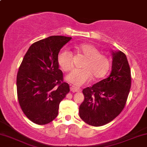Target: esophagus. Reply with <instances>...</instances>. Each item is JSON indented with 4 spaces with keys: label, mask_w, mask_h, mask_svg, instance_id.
Returning <instances> with one entry per match:
<instances>
[{
    "label": "esophagus",
    "mask_w": 147,
    "mask_h": 147,
    "mask_svg": "<svg viewBox=\"0 0 147 147\" xmlns=\"http://www.w3.org/2000/svg\"><path fill=\"white\" fill-rule=\"evenodd\" d=\"M70 90L73 93H80V92H81V88L75 87V86H71L70 88Z\"/></svg>",
    "instance_id": "esophagus-1"
}]
</instances>
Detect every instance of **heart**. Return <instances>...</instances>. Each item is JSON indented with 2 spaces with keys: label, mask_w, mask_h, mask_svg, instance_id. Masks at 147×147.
Listing matches in <instances>:
<instances>
[{
  "label": "heart",
  "mask_w": 147,
  "mask_h": 147,
  "mask_svg": "<svg viewBox=\"0 0 147 147\" xmlns=\"http://www.w3.org/2000/svg\"><path fill=\"white\" fill-rule=\"evenodd\" d=\"M76 50L86 58L80 69H74L66 76V80L76 86H81L93 80L103 78L110 68V61L107 56L100 54L98 48L91 44L75 46ZM57 61L60 67L68 71L73 67L72 54L67 50H62L58 54Z\"/></svg>",
  "instance_id": "1"
}]
</instances>
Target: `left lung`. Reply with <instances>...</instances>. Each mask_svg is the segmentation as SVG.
Wrapping results in <instances>:
<instances>
[{
	"label": "left lung",
	"instance_id": "8db88e82",
	"mask_svg": "<svg viewBox=\"0 0 147 147\" xmlns=\"http://www.w3.org/2000/svg\"><path fill=\"white\" fill-rule=\"evenodd\" d=\"M112 71L107 78L84 88L80 117L90 125H104L123 110L131 88V71L126 55L112 50Z\"/></svg>",
	"mask_w": 147,
	"mask_h": 147
}]
</instances>
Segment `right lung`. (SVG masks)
<instances>
[{"label": "right lung", "instance_id": "right-lung-1", "mask_svg": "<svg viewBox=\"0 0 147 147\" xmlns=\"http://www.w3.org/2000/svg\"><path fill=\"white\" fill-rule=\"evenodd\" d=\"M71 37L50 36L32 43L25 54L17 74L20 106L29 120L46 125L57 117L60 102L69 92L63 82L57 57Z\"/></svg>", "mask_w": 147, "mask_h": 147}]
</instances>
